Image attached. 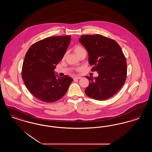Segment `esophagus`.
<instances>
[{
	"label": "esophagus",
	"mask_w": 152,
	"mask_h": 152,
	"mask_svg": "<svg viewBox=\"0 0 152 152\" xmlns=\"http://www.w3.org/2000/svg\"><path fill=\"white\" fill-rule=\"evenodd\" d=\"M80 79H81V77H80V76H76V77H75L73 78V80H79Z\"/></svg>",
	"instance_id": "obj_1"
}]
</instances>
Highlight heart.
<instances>
[{
    "mask_svg": "<svg viewBox=\"0 0 152 152\" xmlns=\"http://www.w3.org/2000/svg\"><path fill=\"white\" fill-rule=\"evenodd\" d=\"M73 51H74L75 53L77 55H78L81 52H83V51H85V50H84V49L82 47H81L80 45H76V46H75V47H74Z\"/></svg>",
    "mask_w": 152,
    "mask_h": 152,
    "instance_id": "1",
    "label": "heart"
}]
</instances>
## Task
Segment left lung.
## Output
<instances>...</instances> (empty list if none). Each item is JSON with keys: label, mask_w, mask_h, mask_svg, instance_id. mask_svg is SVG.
I'll return each mask as SVG.
<instances>
[{"label": "left lung", "mask_w": 152, "mask_h": 152, "mask_svg": "<svg viewBox=\"0 0 152 152\" xmlns=\"http://www.w3.org/2000/svg\"><path fill=\"white\" fill-rule=\"evenodd\" d=\"M79 42L88 53V61L94 65L92 71L99 76H86L89 84L85 93L91 98L104 100L121 88L126 78V58L121 47L113 39L100 35H86Z\"/></svg>", "instance_id": "1"}]
</instances>
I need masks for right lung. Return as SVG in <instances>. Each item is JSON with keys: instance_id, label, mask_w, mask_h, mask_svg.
<instances>
[{"instance_id": "1", "label": "right lung", "mask_w": 152, "mask_h": 152, "mask_svg": "<svg viewBox=\"0 0 152 152\" xmlns=\"http://www.w3.org/2000/svg\"><path fill=\"white\" fill-rule=\"evenodd\" d=\"M71 39V36L47 37L32 44L27 52L22 79L29 92L39 100L46 102L57 101L65 95L72 82V78L67 75L61 77L54 71Z\"/></svg>"}]
</instances>
